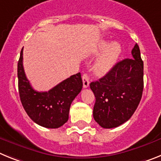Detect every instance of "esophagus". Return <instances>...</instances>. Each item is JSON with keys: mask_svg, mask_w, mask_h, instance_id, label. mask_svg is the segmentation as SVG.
<instances>
[{"mask_svg": "<svg viewBox=\"0 0 161 161\" xmlns=\"http://www.w3.org/2000/svg\"><path fill=\"white\" fill-rule=\"evenodd\" d=\"M82 80H83L84 88H88L89 85V76L88 74L85 73L82 76Z\"/></svg>", "mask_w": 161, "mask_h": 161, "instance_id": "obj_1", "label": "esophagus"}]
</instances>
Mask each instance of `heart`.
I'll return each instance as SVG.
<instances>
[{
    "instance_id": "obj_1",
    "label": "heart",
    "mask_w": 161,
    "mask_h": 161,
    "mask_svg": "<svg viewBox=\"0 0 161 161\" xmlns=\"http://www.w3.org/2000/svg\"><path fill=\"white\" fill-rule=\"evenodd\" d=\"M106 49L102 54L96 64V71L99 74H105L109 72L117 63L120 56L122 48L118 42H112L107 46V42H102L101 50Z\"/></svg>"
}]
</instances>
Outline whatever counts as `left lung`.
Wrapping results in <instances>:
<instances>
[{
	"instance_id": "1",
	"label": "left lung",
	"mask_w": 161,
	"mask_h": 161,
	"mask_svg": "<svg viewBox=\"0 0 161 161\" xmlns=\"http://www.w3.org/2000/svg\"><path fill=\"white\" fill-rule=\"evenodd\" d=\"M131 55L119 61L99 80L90 83L96 98L93 118L103 128H114L126 123L141 100L143 62L137 43Z\"/></svg>"
}]
</instances>
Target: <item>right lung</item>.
<instances>
[{"mask_svg": "<svg viewBox=\"0 0 161 161\" xmlns=\"http://www.w3.org/2000/svg\"><path fill=\"white\" fill-rule=\"evenodd\" d=\"M23 48L18 64V91L24 109L35 123L47 128H58L68 120L71 104L81 91L80 73L72 75L47 92H38L25 76Z\"/></svg>", "mask_w": 161, "mask_h": 161, "instance_id": "obj_1", "label": "right lung"}]
</instances>
